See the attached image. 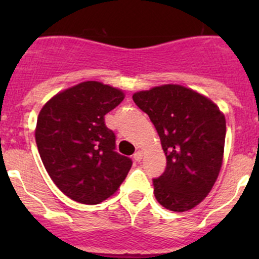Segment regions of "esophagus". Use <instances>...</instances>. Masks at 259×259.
Masks as SVG:
<instances>
[{
	"instance_id": "esophagus-1",
	"label": "esophagus",
	"mask_w": 259,
	"mask_h": 259,
	"mask_svg": "<svg viewBox=\"0 0 259 259\" xmlns=\"http://www.w3.org/2000/svg\"><path fill=\"white\" fill-rule=\"evenodd\" d=\"M143 159V153L142 151H137V153L134 154V160L138 161V163H140Z\"/></svg>"
}]
</instances>
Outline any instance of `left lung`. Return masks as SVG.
<instances>
[{"instance_id": "left-lung-1", "label": "left lung", "mask_w": 259, "mask_h": 259, "mask_svg": "<svg viewBox=\"0 0 259 259\" xmlns=\"http://www.w3.org/2000/svg\"><path fill=\"white\" fill-rule=\"evenodd\" d=\"M150 117L166 156L153 179L164 208L185 211L199 204L218 178L226 142V117L205 96L180 85H161L133 95Z\"/></svg>"}]
</instances>
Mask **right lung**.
Wrapping results in <instances>:
<instances>
[{
	"label": "right lung",
	"mask_w": 259,
	"mask_h": 259,
	"mask_svg": "<svg viewBox=\"0 0 259 259\" xmlns=\"http://www.w3.org/2000/svg\"><path fill=\"white\" fill-rule=\"evenodd\" d=\"M124 93L98 81H85L59 93L41 109L36 144L56 187L82 204H99L119 189L132 159L115 151V134L105 116Z\"/></svg>",
	"instance_id": "obj_1"
}]
</instances>
